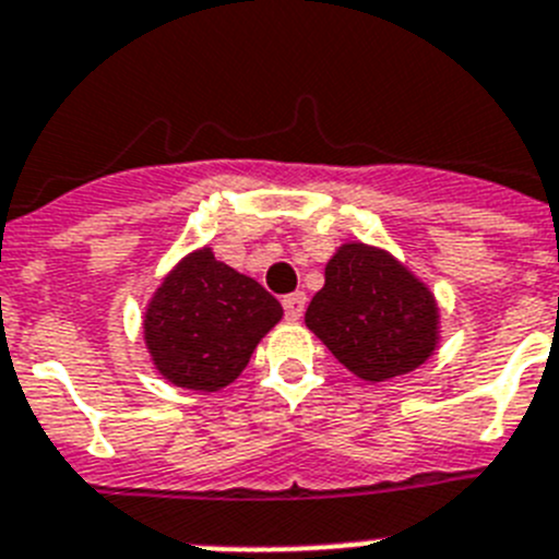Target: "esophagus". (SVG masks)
<instances>
[{
    "mask_svg": "<svg viewBox=\"0 0 559 559\" xmlns=\"http://www.w3.org/2000/svg\"><path fill=\"white\" fill-rule=\"evenodd\" d=\"M306 311V295L304 292H292V295H286L284 298V314L289 317V320H300Z\"/></svg>",
    "mask_w": 559,
    "mask_h": 559,
    "instance_id": "esophagus-1",
    "label": "esophagus"
}]
</instances>
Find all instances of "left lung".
Listing matches in <instances>:
<instances>
[{
	"mask_svg": "<svg viewBox=\"0 0 559 559\" xmlns=\"http://www.w3.org/2000/svg\"><path fill=\"white\" fill-rule=\"evenodd\" d=\"M306 325L365 381H386L424 365L437 345V304L384 250L342 245Z\"/></svg>",
	"mask_w": 559,
	"mask_h": 559,
	"instance_id": "obj_1",
	"label": "left lung"
}]
</instances>
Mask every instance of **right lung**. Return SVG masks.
<instances>
[{
    "instance_id": "add662e5",
    "label": "right lung",
    "mask_w": 559,
    "mask_h": 559,
    "mask_svg": "<svg viewBox=\"0 0 559 559\" xmlns=\"http://www.w3.org/2000/svg\"><path fill=\"white\" fill-rule=\"evenodd\" d=\"M281 314L284 309L264 286L203 248L158 286L144 317V340L164 379L217 392L248 367L255 342Z\"/></svg>"
}]
</instances>
